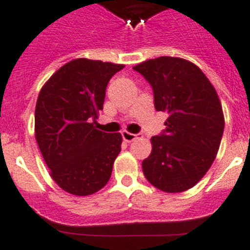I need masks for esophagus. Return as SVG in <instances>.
I'll list each match as a JSON object with an SVG mask.
<instances>
[{
    "instance_id": "34e87169",
    "label": "esophagus",
    "mask_w": 250,
    "mask_h": 250,
    "mask_svg": "<svg viewBox=\"0 0 250 250\" xmlns=\"http://www.w3.org/2000/svg\"><path fill=\"white\" fill-rule=\"evenodd\" d=\"M122 137H123V141L127 142V143H130V142L136 141V139L138 138H142V134L141 133H138V134H133V133H129L127 132V130H123L122 132Z\"/></svg>"
}]
</instances>
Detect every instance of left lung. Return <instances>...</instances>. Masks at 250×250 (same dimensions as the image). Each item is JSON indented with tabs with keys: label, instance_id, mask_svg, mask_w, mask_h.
Listing matches in <instances>:
<instances>
[{
	"label": "left lung",
	"instance_id": "8db88e82",
	"mask_svg": "<svg viewBox=\"0 0 250 250\" xmlns=\"http://www.w3.org/2000/svg\"><path fill=\"white\" fill-rule=\"evenodd\" d=\"M133 69L150 83L157 111L167 112L165 129L151 137L142 163L146 180L165 192H183L211 167L225 129L216 90L199 66L181 58L160 57Z\"/></svg>",
	"mask_w": 250,
	"mask_h": 250
}]
</instances>
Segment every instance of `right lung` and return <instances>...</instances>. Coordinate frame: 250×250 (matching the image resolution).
Segmentation results:
<instances>
[{
    "instance_id": "obj_1",
    "label": "right lung",
    "mask_w": 250,
    "mask_h": 250,
    "mask_svg": "<svg viewBox=\"0 0 250 250\" xmlns=\"http://www.w3.org/2000/svg\"><path fill=\"white\" fill-rule=\"evenodd\" d=\"M125 65L71 60L44 83L36 104V139L53 180L66 192L101 190L121 151L122 136L95 128L106 87Z\"/></svg>"
}]
</instances>
